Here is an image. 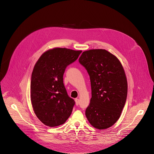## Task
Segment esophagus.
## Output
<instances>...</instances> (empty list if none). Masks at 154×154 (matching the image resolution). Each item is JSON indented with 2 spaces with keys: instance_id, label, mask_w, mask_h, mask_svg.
Returning <instances> with one entry per match:
<instances>
[{
  "instance_id": "1",
  "label": "esophagus",
  "mask_w": 154,
  "mask_h": 154,
  "mask_svg": "<svg viewBox=\"0 0 154 154\" xmlns=\"http://www.w3.org/2000/svg\"><path fill=\"white\" fill-rule=\"evenodd\" d=\"M75 102L76 105H79L80 101H79V99H75Z\"/></svg>"
}]
</instances>
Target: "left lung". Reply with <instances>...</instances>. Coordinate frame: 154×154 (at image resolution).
I'll return each mask as SVG.
<instances>
[{
    "label": "left lung",
    "instance_id": "left-lung-1",
    "mask_svg": "<svg viewBox=\"0 0 154 154\" xmlns=\"http://www.w3.org/2000/svg\"><path fill=\"white\" fill-rule=\"evenodd\" d=\"M90 78V103L85 111L94 127L105 129L119 118L127 96V81L116 57L105 49L85 51L79 59Z\"/></svg>",
    "mask_w": 154,
    "mask_h": 154
}]
</instances>
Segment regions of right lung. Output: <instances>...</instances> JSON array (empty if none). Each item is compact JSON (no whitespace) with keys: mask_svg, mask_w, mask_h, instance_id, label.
Returning <instances> with one entry per match:
<instances>
[{"mask_svg":"<svg viewBox=\"0 0 154 154\" xmlns=\"http://www.w3.org/2000/svg\"><path fill=\"white\" fill-rule=\"evenodd\" d=\"M81 53L54 48L43 53L35 65L30 84L32 105L37 118L47 126L61 125L71 115L75 101L68 95L63 74Z\"/></svg>","mask_w":154,"mask_h":154,"instance_id":"add662e5","label":"right lung"}]
</instances>
